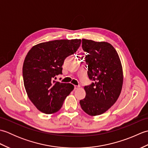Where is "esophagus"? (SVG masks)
Returning <instances> with one entry per match:
<instances>
[{"label": "esophagus", "mask_w": 148, "mask_h": 148, "mask_svg": "<svg viewBox=\"0 0 148 148\" xmlns=\"http://www.w3.org/2000/svg\"><path fill=\"white\" fill-rule=\"evenodd\" d=\"M79 86H76V85H75L74 86V90H77V89H78V88H79Z\"/></svg>", "instance_id": "obj_1"}]
</instances>
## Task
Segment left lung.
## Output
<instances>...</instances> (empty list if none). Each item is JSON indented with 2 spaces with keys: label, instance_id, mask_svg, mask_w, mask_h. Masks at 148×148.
Here are the masks:
<instances>
[{
  "label": "left lung",
  "instance_id": "obj_1",
  "mask_svg": "<svg viewBox=\"0 0 148 148\" xmlns=\"http://www.w3.org/2000/svg\"><path fill=\"white\" fill-rule=\"evenodd\" d=\"M87 53L88 76L93 83L85 86L86 97L79 101L81 108L90 116L102 114L114 105L120 95L123 74L117 51L111 44L82 39Z\"/></svg>",
  "mask_w": 148,
  "mask_h": 148
}]
</instances>
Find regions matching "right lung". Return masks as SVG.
<instances>
[{
  "label": "right lung",
  "mask_w": 148,
  "mask_h": 148,
  "mask_svg": "<svg viewBox=\"0 0 148 148\" xmlns=\"http://www.w3.org/2000/svg\"><path fill=\"white\" fill-rule=\"evenodd\" d=\"M81 39H61L34 46L23 62V83L27 95L39 111L45 114L58 111L67 95L74 90L70 83L55 81L62 74L67 56L79 48Z\"/></svg>",
  "instance_id": "1"
}]
</instances>
